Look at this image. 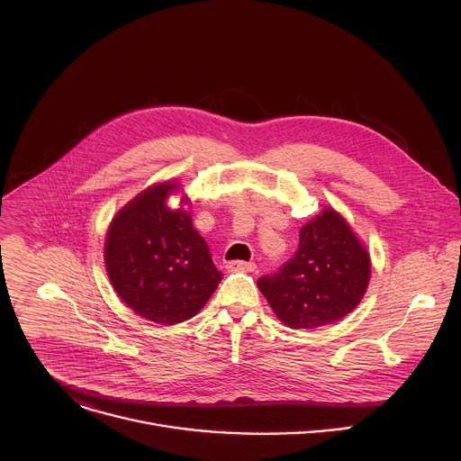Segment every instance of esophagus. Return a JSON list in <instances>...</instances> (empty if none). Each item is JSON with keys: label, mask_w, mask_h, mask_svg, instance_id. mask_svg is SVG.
Returning a JSON list of instances; mask_svg holds the SVG:
<instances>
[{"label": "esophagus", "mask_w": 461, "mask_h": 461, "mask_svg": "<svg viewBox=\"0 0 461 461\" xmlns=\"http://www.w3.org/2000/svg\"><path fill=\"white\" fill-rule=\"evenodd\" d=\"M226 268L230 272H244V274H249V272H255V262H246V260H230Z\"/></svg>", "instance_id": "esophagus-1"}]
</instances>
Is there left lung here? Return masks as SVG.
Returning <instances> with one entry per match:
<instances>
[{
    "mask_svg": "<svg viewBox=\"0 0 461 461\" xmlns=\"http://www.w3.org/2000/svg\"><path fill=\"white\" fill-rule=\"evenodd\" d=\"M370 272L359 237L334 208H326L301 228L295 255L257 286L286 326L312 330L350 313L368 288Z\"/></svg>",
    "mask_w": 461,
    "mask_h": 461,
    "instance_id": "obj_1",
    "label": "left lung"
}]
</instances>
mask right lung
I'll return each mask as SVG.
<instances>
[{"mask_svg": "<svg viewBox=\"0 0 461 461\" xmlns=\"http://www.w3.org/2000/svg\"><path fill=\"white\" fill-rule=\"evenodd\" d=\"M180 193L178 182L149 185L111 221L104 260L118 297L139 315L176 324L199 313L217 290L222 274L210 248L191 222V201L178 208L167 199Z\"/></svg>", "mask_w": 461, "mask_h": 461, "instance_id": "add662e5", "label": "right lung"}]
</instances>
